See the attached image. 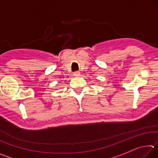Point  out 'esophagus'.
I'll list each match as a JSON object with an SVG mask.
<instances>
[{"mask_svg":"<svg viewBox=\"0 0 158 158\" xmlns=\"http://www.w3.org/2000/svg\"><path fill=\"white\" fill-rule=\"evenodd\" d=\"M73 75L75 76V77H79V76H80V73L79 71H75L73 73Z\"/></svg>","mask_w":158,"mask_h":158,"instance_id":"34e87169","label":"esophagus"}]
</instances>
